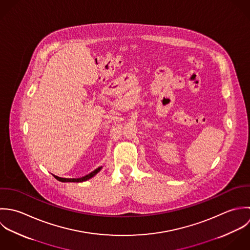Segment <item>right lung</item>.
Returning <instances> with one entry per match:
<instances>
[{
    "label": "right lung",
    "mask_w": 250,
    "mask_h": 250,
    "mask_svg": "<svg viewBox=\"0 0 250 250\" xmlns=\"http://www.w3.org/2000/svg\"><path fill=\"white\" fill-rule=\"evenodd\" d=\"M101 168H102V167L100 166L99 168H97L95 171H93L92 173H90V174H88V175H86V176H84V177H82V178H78V179H65V178H60V177L55 176V175H53V176H54L55 179H57L58 181L62 182V183H81V182H85V181H87V180L93 178L95 175H97V174L100 172V170H101Z\"/></svg>",
    "instance_id": "right-lung-1"
}]
</instances>
